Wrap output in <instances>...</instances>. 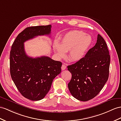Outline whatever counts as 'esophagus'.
Masks as SVG:
<instances>
[{"label": "esophagus", "instance_id": "34e87169", "mask_svg": "<svg viewBox=\"0 0 121 121\" xmlns=\"http://www.w3.org/2000/svg\"><path fill=\"white\" fill-rule=\"evenodd\" d=\"M66 69V65L65 64H62V65L61 66V69L62 70H64Z\"/></svg>", "mask_w": 121, "mask_h": 121}]
</instances>
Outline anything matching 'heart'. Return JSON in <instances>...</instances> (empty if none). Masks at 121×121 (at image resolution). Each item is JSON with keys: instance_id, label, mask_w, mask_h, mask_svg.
<instances>
[{"instance_id": "b5f03b06", "label": "heart", "mask_w": 121, "mask_h": 121, "mask_svg": "<svg viewBox=\"0 0 121 121\" xmlns=\"http://www.w3.org/2000/svg\"><path fill=\"white\" fill-rule=\"evenodd\" d=\"M91 43L89 35L81 30H71L64 36L60 44L55 42V52L59 58H64L69 52L68 58L70 61H79L84 57Z\"/></svg>"}]
</instances>
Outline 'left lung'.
<instances>
[{
	"mask_svg": "<svg viewBox=\"0 0 121 121\" xmlns=\"http://www.w3.org/2000/svg\"><path fill=\"white\" fill-rule=\"evenodd\" d=\"M110 61L106 43L98 34L97 43L85 57L67 66L72 75L68 87L73 97L87 101L97 95L108 79Z\"/></svg>",
	"mask_w": 121,
	"mask_h": 121,
	"instance_id": "left-lung-1",
	"label": "left lung"
}]
</instances>
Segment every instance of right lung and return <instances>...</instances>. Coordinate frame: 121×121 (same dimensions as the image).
I'll list each match as a JSON object with an SVG mask.
<instances>
[{"mask_svg":"<svg viewBox=\"0 0 121 121\" xmlns=\"http://www.w3.org/2000/svg\"><path fill=\"white\" fill-rule=\"evenodd\" d=\"M51 25L26 27L12 45L10 65L11 78L24 97L32 101L44 98L52 81L61 73L62 63L46 56L32 58L24 50V43L35 37L49 35Z\"/></svg>","mask_w":121,"mask_h":121,"instance_id":"1","label":"right lung"}]
</instances>
